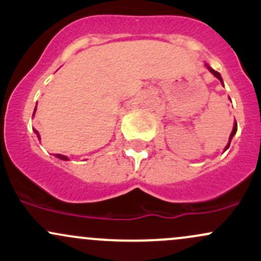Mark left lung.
Returning a JSON list of instances; mask_svg holds the SVG:
<instances>
[{
  "mask_svg": "<svg viewBox=\"0 0 261 261\" xmlns=\"http://www.w3.org/2000/svg\"><path fill=\"white\" fill-rule=\"evenodd\" d=\"M207 68L208 69H210V71L212 74H213L214 76H216V78H218L219 80H220V83H222L223 84V79H222V76H220V74L218 73V71H216L214 69H212V68L210 67V65H207ZM237 130H238V125H237V121H234V126H233V131H231V134H230V136H229V142H228V145L225 146V148H224V151L225 150H228L229 148V146H230V141H231V139H233V136L236 135L237 134Z\"/></svg>",
  "mask_w": 261,
  "mask_h": 261,
  "instance_id": "1",
  "label": "left lung"
}]
</instances>
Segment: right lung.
<instances>
[{
    "instance_id": "1",
    "label": "right lung",
    "mask_w": 261,
    "mask_h": 261,
    "mask_svg": "<svg viewBox=\"0 0 261 261\" xmlns=\"http://www.w3.org/2000/svg\"><path fill=\"white\" fill-rule=\"evenodd\" d=\"M36 108H37V107H36ZM36 108H34V113H36ZM34 113H33V115H34ZM34 133L37 134V137H38V139H39V134H38V131L34 130ZM56 157H58V159L63 160V161H68V160H69V159H68L67 156H64V154H59V153H57V154H56Z\"/></svg>"
}]
</instances>
